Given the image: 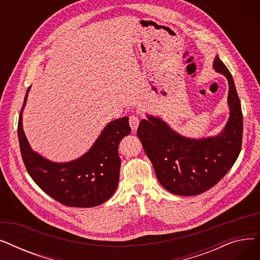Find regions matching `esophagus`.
Listing matches in <instances>:
<instances>
[{"instance_id":"34e87169","label":"esophagus","mask_w":260,"mask_h":260,"mask_svg":"<svg viewBox=\"0 0 260 260\" xmlns=\"http://www.w3.org/2000/svg\"><path fill=\"white\" fill-rule=\"evenodd\" d=\"M129 125H131V128L133 129V132H136L139 126V118L138 116L136 115H132L129 117Z\"/></svg>"}]
</instances>
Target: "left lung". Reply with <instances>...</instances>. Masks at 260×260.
<instances>
[{"label":"left lung","instance_id":"1","mask_svg":"<svg viewBox=\"0 0 260 260\" xmlns=\"http://www.w3.org/2000/svg\"><path fill=\"white\" fill-rule=\"evenodd\" d=\"M213 68L229 82L230 117L220 134L199 139L184 137L152 115L141 120L137 131L158 181L175 195L194 196L210 189L233 167L241 151L243 121L233 77L218 56Z\"/></svg>","mask_w":260,"mask_h":260}]
</instances>
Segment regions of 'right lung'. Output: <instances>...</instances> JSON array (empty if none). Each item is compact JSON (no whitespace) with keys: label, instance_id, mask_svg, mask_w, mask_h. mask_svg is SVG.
<instances>
[{"label":"right lung","instance_id":"right-lung-1","mask_svg":"<svg viewBox=\"0 0 260 260\" xmlns=\"http://www.w3.org/2000/svg\"><path fill=\"white\" fill-rule=\"evenodd\" d=\"M18 123L21 155L25 168L38 186L54 200L73 208H92L105 202L116 192L121 159L118 146L131 134L128 117L111 121L91 147L81 157L68 162H53L30 147L23 129V109Z\"/></svg>","mask_w":260,"mask_h":260}]
</instances>
